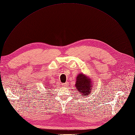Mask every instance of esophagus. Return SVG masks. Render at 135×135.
<instances>
[{"mask_svg": "<svg viewBox=\"0 0 135 135\" xmlns=\"http://www.w3.org/2000/svg\"><path fill=\"white\" fill-rule=\"evenodd\" d=\"M68 85V83H67V82H66V83L63 84V86L64 87H67Z\"/></svg>", "mask_w": 135, "mask_h": 135, "instance_id": "obj_1", "label": "esophagus"}]
</instances>
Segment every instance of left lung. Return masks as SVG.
<instances>
[{
    "label": "left lung",
    "mask_w": 135,
    "mask_h": 135,
    "mask_svg": "<svg viewBox=\"0 0 135 135\" xmlns=\"http://www.w3.org/2000/svg\"><path fill=\"white\" fill-rule=\"evenodd\" d=\"M75 86L80 96L87 97L93 88L92 79L87 75L80 73L76 77Z\"/></svg>",
    "instance_id": "8db88e82"
}]
</instances>
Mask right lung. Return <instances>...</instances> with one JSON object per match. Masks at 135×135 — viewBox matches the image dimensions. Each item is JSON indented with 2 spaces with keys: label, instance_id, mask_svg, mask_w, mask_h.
I'll return each instance as SVG.
<instances>
[{
  "label": "right lung",
  "instance_id": "obj_1",
  "mask_svg": "<svg viewBox=\"0 0 135 135\" xmlns=\"http://www.w3.org/2000/svg\"><path fill=\"white\" fill-rule=\"evenodd\" d=\"M50 85H51V84H47V85H46V84H45V88H49L48 89H51V87H50Z\"/></svg>",
  "mask_w": 135,
  "mask_h": 135
}]
</instances>
